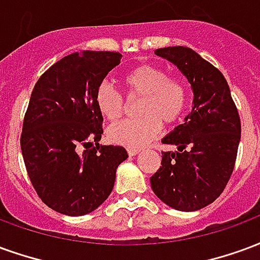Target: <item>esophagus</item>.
Here are the masks:
<instances>
[{
  "instance_id": "obj_1",
  "label": "esophagus",
  "mask_w": 260,
  "mask_h": 260,
  "mask_svg": "<svg viewBox=\"0 0 260 260\" xmlns=\"http://www.w3.org/2000/svg\"><path fill=\"white\" fill-rule=\"evenodd\" d=\"M126 152H128L129 156H136V154L141 152V150H139V149H136V147H128V149H126Z\"/></svg>"
}]
</instances>
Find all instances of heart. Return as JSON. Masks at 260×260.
Here are the masks:
<instances>
[{
	"instance_id": "b5f03b06",
	"label": "heart",
	"mask_w": 260,
	"mask_h": 260,
	"mask_svg": "<svg viewBox=\"0 0 260 260\" xmlns=\"http://www.w3.org/2000/svg\"><path fill=\"white\" fill-rule=\"evenodd\" d=\"M124 85L129 96L142 97L138 107L142 117L121 121L108 128V139L117 145L145 146L160 134L163 122L174 124L185 111L188 103L185 83L177 78H170L160 67H135L125 74ZM94 102L108 121H117L125 111L124 96L110 82H102L97 86Z\"/></svg>"
}]
</instances>
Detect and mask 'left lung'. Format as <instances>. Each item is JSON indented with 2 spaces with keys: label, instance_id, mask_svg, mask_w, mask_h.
I'll list each match as a JSON object with an SVG mask.
<instances>
[{
  "label": "left lung",
  "instance_id": "obj_1",
  "mask_svg": "<svg viewBox=\"0 0 260 260\" xmlns=\"http://www.w3.org/2000/svg\"><path fill=\"white\" fill-rule=\"evenodd\" d=\"M191 83L193 102L184 122L164 136L161 167L150 177L158 199L181 212H195L217 199L234 170L241 139L240 115L223 74L192 48L154 50Z\"/></svg>",
  "mask_w": 260,
  "mask_h": 260
}]
</instances>
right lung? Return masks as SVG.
<instances>
[{
  "instance_id": "1",
  "label": "right lung",
  "mask_w": 260,
  "mask_h": 260,
  "mask_svg": "<svg viewBox=\"0 0 260 260\" xmlns=\"http://www.w3.org/2000/svg\"><path fill=\"white\" fill-rule=\"evenodd\" d=\"M121 57L111 51L69 54L48 68L31 91L22 154L37 195L61 214L96 210L111 193L115 171L128 157L125 147L99 143L103 115L94 102L97 86Z\"/></svg>"
}]
</instances>
